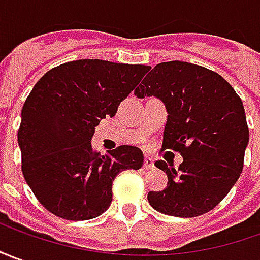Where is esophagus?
<instances>
[{"mask_svg": "<svg viewBox=\"0 0 260 260\" xmlns=\"http://www.w3.org/2000/svg\"><path fill=\"white\" fill-rule=\"evenodd\" d=\"M143 167H144V170H151V168L154 167V161L150 158V157H146L144 158V164H143Z\"/></svg>", "mask_w": 260, "mask_h": 260, "instance_id": "1", "label": "esophagus"}]
</instances>
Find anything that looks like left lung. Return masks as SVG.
I'll list each match as a JSON object with an SVG mask.
<instances>
[{"instance_id": "1", "label": "left lung", "mask_w": 260, "mask_h": 260, "mask_svg": "<svg viewBox=\"0 0 260 260\" xmlns=\"http://www.w3.org/2000/svg\"><path fill=\"white\" fill-rule=\"evenodd\" d=\"M134 94L140 99L154 96L164 103L168 116L162 150L182 155L177 170L155 161L168 182L162 191L148 192L150 205L180 218L215 208L242 173L249 143L245 109L234 87L214 71L171 60L154 66Z\"/></svg>"}]
</instances>
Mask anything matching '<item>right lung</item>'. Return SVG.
I'll return each mask as SVG.
<instances>
[{"instance_id":"1","label":"right lung","mask_w":260,"mask_h":260,"mask_svg":"<svg viewBox=\"0 0 260 260\" xmlns=\"http://www.w3.org/2000/svg\"><path fill=\"white\" fill-rule=\"evenodd\" d=\"M148 66L80 59L45 73L21 112L18 144L22 174L38 201L69 221L102 215L113 200L112 184L124 170H139L141 150L120 146L93 151L102 119L113 117Z\"/></svg>"}]
</instances>
